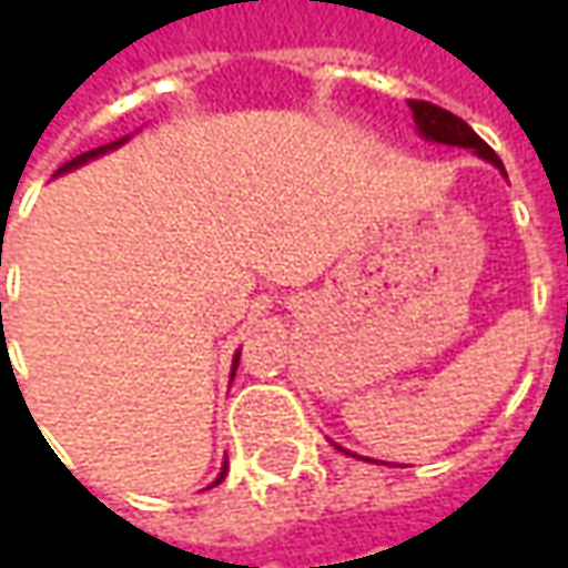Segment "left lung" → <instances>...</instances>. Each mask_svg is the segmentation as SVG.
<instances>
[{
  "label": "left lung",
  "instance_id": "8db88e82",
  "mask_svg": "<svg viewBox=\"0 0 568 568\" xmlns=\"http://www.w3.org/2000/svg\"><path fill=\"white\" fill-rule=\"evenodd\" d=\"M410 112H414V121H417V130L432 142H444V145H463V149H475V154H480L484 161L496 163L501 173H505V166H501L499 154L489 149L487 142L477 136L475 130L465 124L463 118H456L447 109H440L435 103H426V100H410Z\"/></svg>",
  "mask_w": 568,
  "mask_h": 568
}]
</instances>
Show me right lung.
Masks as SVG:
<instances>
[{
	"label": "right lung",
	"instance_id": "1",
	"mask_svg": "<svg viewBox=\"0 0 568 568\" xmlns=\"http://www.w3.org/2000/svg\"><path fill=\"white\" fill-rule=\"evenodd\" d=\"M115 145H121V142H112V145H105V149H115ZM105 149H93V151H84V154H79V158H75V161L63 163V166H60V173H63V170H72V166H79V163H84V161H88V158H97V154H103ZM236 362H240V356L234 358V371H236ZM222 477H224V471H222V475H219V480H222ZM219 480H215V484H219Z\"/></svg>",
	"mask_w": 568,
	"mask_h": 568
}]
</instances>
